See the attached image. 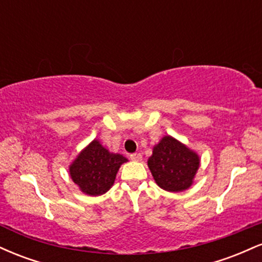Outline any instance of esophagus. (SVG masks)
I'll return each mask as SVG.
<instances>
[{
	"label": "esophagus",
	"mask_w": 262,
	"mask_h": 262,
	"mask_svg": "<svg viewBox=\"0 0 262 262\" xmlns=\"http://www.w3.org/2000/svg\"><path fill=\"white\" fill-rule=\"evenodd\" d=\"M130 159L133 161H141L143 160V156H141V154H139V152H134V154L130 155Z\"/></svg>",
	"instance_id": "esophagus-1"
}]
</instances>
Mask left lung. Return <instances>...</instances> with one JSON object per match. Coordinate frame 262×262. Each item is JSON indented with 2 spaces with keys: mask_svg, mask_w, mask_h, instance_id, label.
<instances>
[{
  "mask_svg": "<svg viewBox=\"0 0 262 262\" xmlns=\"http://www.w3.org/2000/svg\"><path fill=\"white\" fill-rule=\"evenodd\" d=\"M200 156L171 135H165L152 149L148 166L159 187L169 192H182L193 183Z\"/></svg>",
  "mask_w": 262,
  "mask_h": 262,
  "instance_id": "left-lung-1",
  "label": "left lung"
}]
</instances>
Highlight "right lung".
I'll return each mask as SVG.
<instances>
[{"instance_id": "obj_1", "label": "right lung", "mask_w": 262, "mask_h": 262, "mask_svg": "<svg viewBox=\"0 0 262 262\" xmlns=\"http://www.w3.org/2000/svg\"><path fill=\"white\" fill-rule=\"evenodd\" d=\"M128 159L104 148L93 139L69 166V172L80 191L89 196H101L113 186L117 172Z\"/></svg>"}]
</instances>
